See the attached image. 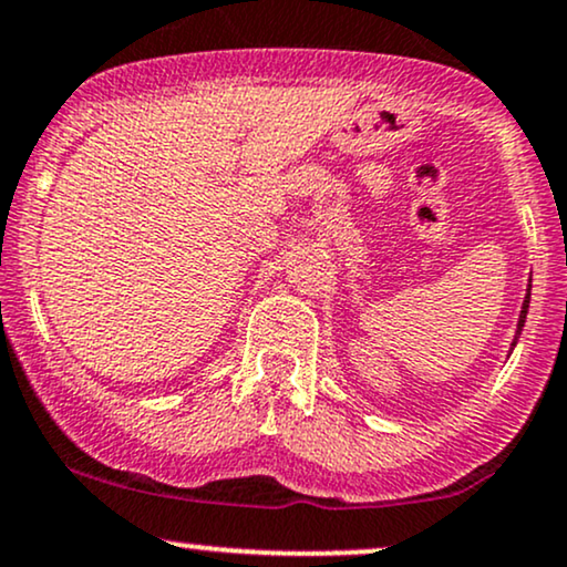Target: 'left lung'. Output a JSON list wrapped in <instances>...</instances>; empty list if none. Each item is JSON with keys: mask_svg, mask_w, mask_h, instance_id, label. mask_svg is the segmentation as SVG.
Returning <instances> with one entry per match:
<instances>
[{"mask_svg": "<svg viewBox=\"0 0 567 567\" xmlns=\"http://www.w3.org/2000/svg\"><path fill=\"white\" fill-rule=\"evenodd\" d=\"M528 303H530V288H528V292H525V303H523V311H520V322H517V336H520V330H523V324H525V313H528ZM517 336H515V340H513V346L517 343Z\"/></svg>", "mask_w": 567, "mask_h": 567, "instance_id": "left-lung-1", "label": "left lung"}]
</instances>
